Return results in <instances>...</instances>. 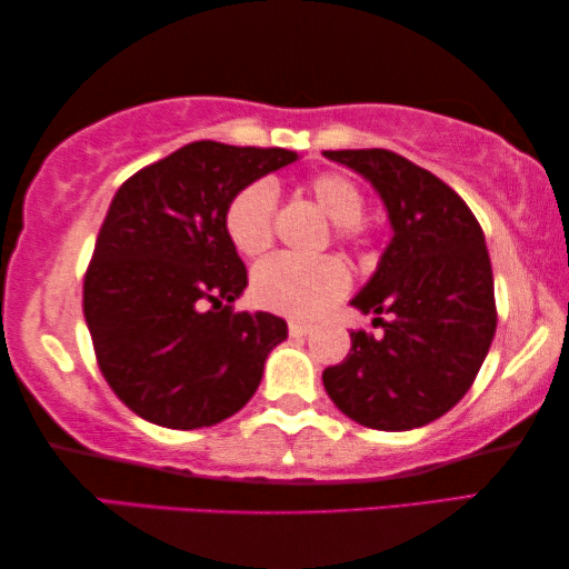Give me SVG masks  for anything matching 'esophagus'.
<instances>
[{"label": "esophagus", "instance_id": "obj_1", "mask_svg": "<svg viewBox=\"0 0 569 569\" xmlns=\"http://www.w3.org/2000/svg\"><path fill=\"white\" fill-rule=\"evenodd\" d=\"M287 328H290V336L292 338H302V336H308L310 330H312L308 322H300V320H290V326H287Z\"/></svg>", "mask_w": 569, "mask_h": 569}]
</instances>
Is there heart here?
I'll return each mask as SVG.
<instances>
[{
  "instance_id": "heart-1",
  "label": "heart",
  "mask_w": 569,
  "mask_h": 569,
  "mask_svg": "<svg viewBox=\"0 0 569 569\" xmlns=\"http://www.w3.org/2000/svg\"><path fill=\"white\" fill-rule=\"evenodd\" d=\"M308 188L322 211L340 223L338 239L353 241L358 236L356 223L366 208L356 182L340 172H320L310 178ZM274 211L277 188L272 180L259 178L236 190L223 211V229L233 249L247 257L267 251L274 236ZM348 269L333 257L274 254L261 261L251 277V292L261 308L297 320L318 318L348 292Z\"/></svg>"
}]
</instances>
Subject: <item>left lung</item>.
Returning <instances> with one entry per match:
<instances>
[{
  "mask_svg": "<svg viewBox=\"0 0 569 569\" xmlns=\"http://www.w3.org/2000/svg\"><path fill=\"white\" fill-rule=\"evenodd\" d=\"M328 160L379 190L395 239L351 305L373 312V338L322 371L340 412L371 430H415L450 412L473 387L496 333L493 269L483 229L456 190L389 150H336ZM385 318L381 319L380 315Z\"/></svg>",
  "mask_w": 569,
  "mask_h": 569,
  "instance_id": "8db88e82",
  "label": "left lung"
}]
</instances>
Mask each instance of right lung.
<instances>
[{"instance_id":"obj_1","label":"right lung","mask_w":569,"mask_h":569,"mask_svg":"<svg viewBox=\"0 0 569 569\" xmlns=\"http://www.w3.org/2000/svg\"><path fill=\"white\" fill-rule=\"evenodd\" d=\"M295 160L279 147L200 139L113 196L83 277V315L103 379L147 422L198 430L254 397L287 322L233 310L249 279L223 211L236 190Z\"/></svg>"}]
</instances>
